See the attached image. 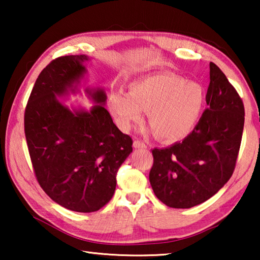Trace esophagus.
Returning a JSON list of instances; mask_svg holds the SVG:
<instances>
[{
	"mask_svg": "<svg viewBox=\"0 0 260 260\" xmlns=\"http://www.w3.org/2000/svg\"><path fill=\"white\" fill-rule=\"evenodd\" d=\"M133 147L136 148V149H146L147 144L142 142V141H140V140H135L133 142Z\"/></svg>",
	"mask_w": 260,
	"mask_h": 260,
	"instance_id": "obj_1",
	"label": "esophagus"
}]
</instances>
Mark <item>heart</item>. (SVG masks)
<instances>
[{"instance_id":"b5f03b06","label":"heart","mask_w":260,"mask_h":260,"mask_svg":"<svg viewBox=\"0 0 260 260\" xmlns=\"http://www.w3.org/2000/svg\"><path fill=\"white\" fill-rule=\"evenodd\" d=\"M205 91L200 83L172 73H158L132 82L129 91L114 90L108 105L122 129L147 111L148 121L158 139H184L199 125L205 109Z\"/></svg>"}]
</instances>
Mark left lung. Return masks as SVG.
<instances>
[{"instance_id": "8db88e82", "label": "left lung", "mask_w": 260, "mask_h": 260, "mask_svg": "<svg viewBox=\"0 0 260 260\" xmlns=\"http://www.w3.org/2000/svg\"><path fill=\"white\" fill-rule=\"evenodd\" d=\"M208 109L190 134L153 149L149 180L157 199L174 209L208 201L231 179L244 126V107L223 72L210 63Z\"/></svg>"}]
</instances>
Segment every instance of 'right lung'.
<instances>
[{
	"mask_svg": "<svg viewBox=\"0 0 260 260\" xmlns=\"http://www.w3.org/2000/svg\"><path fill=\"white\" fill-rule=\"evenodd\" d=\"M86 55L63 56L42 70L25 110V136L41 188L63 208L94 212L112 199L132 139L114 125L103 87H85L90 109L65 102L81 94Z\"/></svg>",
	"mask_w": 260,
	"mask_h": 260,
	"instance_id": "add662e5",
	"label": "right lung"
}]
</instances>
